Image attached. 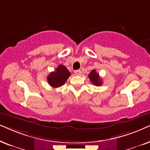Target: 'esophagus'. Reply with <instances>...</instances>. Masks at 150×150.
I'll return each instance as SVG.
<instances>
[{
	"label": "esophagus",
	"mask_w": 150,
	"mask_h": 150,
	"mask_svg": "<svg viewBox=\"0 0 150 150\" xmlns=\"http://www.w3.org/2000/svg\"><path fill=\"white\" fill-rule=\"evenodd\" d=\"M75 74L76 75H81V71H80V70H76V71H75Z\"/></svg>",
	"instance_id": "34e87169"
}]
</instances>
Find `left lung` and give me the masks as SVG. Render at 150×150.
Masks as SVG:
<instances>
[{"mask_svg": "<svg viewBox=\"0 0 150 150\" xmlns=\"http://www.w3.org/2000/svg\"><path fill=\"white\" fill-rule=\"evenodd\" d=\"M88 77L91 81V83H93V84L97 86H99L102 84V80L99 77V73H97L95 70H93L88 75Z\"/></svg>", "mask_w": 150, "mask_h": 150, "instance_id": "left-lung-1", "label": "left lung"}]
</instances>
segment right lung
Masks as SVG:
<instances>
[{"mask_svg": "<svg viewBox=\"0 0 150 150\" xmlns=\"http://www.w3.org/2000/svg\"><path fill=\"white\" fill-rule=\"evenodd\" d=\"M71 73L64 65H59L55 71L51 72L47 77L49 85L53 88H58L64 84Z\"/></svg>", "mask_w": 150, "mask_h": 150, "instance_id": "right-lung-1", "label": "right lung"}]
</instances>
